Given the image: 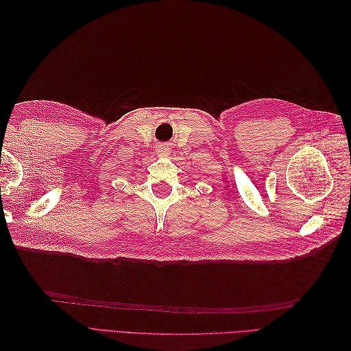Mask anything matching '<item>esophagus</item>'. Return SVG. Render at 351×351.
Here are the masks:
<instances>
[{"label": "esophagus", "instance_id": "obj_1", "mask_svg": "<svg viewBox=\"0 0 351 351\" xmlns=\"http://www.w3.org/2000/svg\"><path fill=\"white\" fill-rule=\"evenodd\" d=\"M169 154H171V151H169L168 146H165V145H158V147H156V155H158V156L167 158V156H169Z\"/></svg>", "mask_w": 351, "mask_h": 351}]
</instances>
